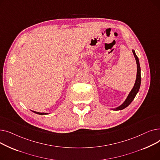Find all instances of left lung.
Segmentation results:
<instances>
[{"label": "left lung", "mask_w": 160, "mask_h": 160, "mask_svg": "<svg viewBox=\"0 0 160 160\" xmlns=\"http://www.w3.org/2000/svg\"><path fill=\"white\" fill-rule=\"evenodd\" d=\"M133 54L134 55V57L136 58V63H137V67H138V69H137V77L136 80L135 84H134V86L132 91H130V93H129L127 98L126 99L124 103L121 105L119 107L113 109L114 110H121L124 109L125 108H127L128 106L130 105V104L132 102V100L135 98L136 95L138 93L139 89L140 88V85H141V68H140V65H139V59L138 57L136 56L135 51L134 50H132Z\"/></svg>", "instance_id": "8db88e82"}]
</instances>
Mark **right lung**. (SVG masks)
<instances>
[{"instance_id":"add662e5","label":"right lung","mask_w":160,"mask_h":160,"mask_svg":"<svg viewBox=\"0 0 160 160\" xmlns=\"http://www.w3.org/2000/svg\"><path fill=\"white\" fill-rule=\"evenodd\" d=\"M32 112H34L35 113L39 114V115H46V114H48V113H39V112H33V111H32Z\"/></svg>"}]
</instances>
